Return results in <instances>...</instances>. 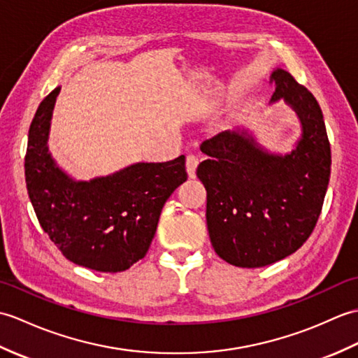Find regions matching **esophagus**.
I'll return each instance as SVG.
<instances>
[{
  "label": "esophagus",
  "mask_w": 358,
  "mask_h": 358,
  "mask_svg": "<svg viewBox=\"0 0 358 358\" xmlns=\"http://www.w3.org/2000/svg\"><path fill=\"white\" fill-rule=\"evenodd\" d=\"M197 165H199V157L194 156V155H188L187 156V173H188V178L194 179L196 178V169Z\"/></svg>",
  "instance_id": "1"
}]
</instances>
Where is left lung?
I'll list each match as a JSON object with an SVG mask.
<instances>
[{
    "label": "left lung",
    "mask_w": 358,
    "mask_h": 358,
    "mask_svg": "<svg viewBox=\"0 0 358 358\" xmlns=\"http://www.w3.org/2000/svg\"><path fill=\"white\" fill-rule=\"evenodd\" d=\"M275 92L300 122L289 152L260 144L246 125L202 142L197 166L206 189V225L214 251L228 264L260 268L296 252L320 216L331 174V147L319 102L287 70L274 69Z\"/></svg>",
    "instance_id": "left-lung-1"
}]
</instances>
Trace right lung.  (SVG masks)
Segmentation results:
<instances>
[{
  "label": "right lung",
  "mask_w": 358,
  "mask_h": 358,
  "mask_svg": "<svg viewBox=\"0 0 358 358\" xmlns=\"http://www.w3.org/2000/svg\"><path fill=\"white\" fill-rule=\"evenodd\" d=\"M59 92L47 94L30 124L24 164L30 202L66 259L99 273L125 271L145 256L164 203L187 180L185 156L136 162L90 180L71 178L49 150Z\"/></svg>",
  "instance_id": "add662e5"
}]
</instances>
